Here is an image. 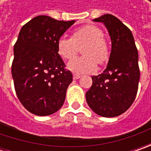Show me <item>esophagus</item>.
Instances as JSON below:
<instances>
[{
  "label": "esophagus",
  "mask_w": 151,
  "mask_h": 151,
  "mask_svg": "<svg viewBox=\"0 0 151 151\" xmlns=\"http://www.w3.org/2000/svg\"><path fill=\"white\" fill-rule=\"evenodd\" d=\"M81 75H78V74H73V79H75V80H77L81 77Z\"/></svg>",
  "instance_id": "obj_1"
}]
</instances>
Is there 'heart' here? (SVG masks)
<instances>
[{
  "instance_id": "b5f03b06",
  "label": "heart",
  "mask_w": 151,
  "mask_h": 151,
  "mask_svg": "<svg viewBox=\"0 0 151 151\" xmlns=\"http://www.w3.org/2000/svg\"><path fill=\"white\" fill-rule=\"evenodd\" d=\"M104 34L98 27L87 24L76 28L71 38L61 36L57 42L59 55L65 60L74 58L78 47H82L81 54L84 56L76 58L68 63V69L76 74L94 72L96 70V63L104 65L109 59V48Z\"/></svg>"
}]
</instances>
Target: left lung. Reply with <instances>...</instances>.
I'll list each match as a JSON object with an SVG mask.
<instances>
[{
  "mask_svg": "<svg viewBox=\"0 0 151 151\" xmlns=\"http://www.w3.org/2000/svg\"><path fill=\"white\" fill-rule=\"evenodd\" d=\"M108 30L112 50L106 70L92 76V85L86 93L91 109L96 114L113 118L126 112L136 97L140 76L138 50L130 29L111 14L94 19Z\"/></svg>",
  "mask_w": 151,
  "mask_h": 151,
  "instance_id": "8db88e82",
  "label": "left lung"
}]
</instances>
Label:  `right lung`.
<instances>
[{
  "instance_id": "add662e5",
  "label": "right lung",
  "mask_w": 151,
  "mask_h": 151,
  "mask_svg": "<svg viewBox=\"0 0 151 151\" xmlns=\"http://www.w3.org/2000/svg\"><path fill=\"white\" fill-rule=\"evenodd\" d=\"M74 22L38 16L22 27L14 44L15 91L23 107L35 115L53 114L64 104L73 77L58 54L57 42Z\"/></svg>"
}]
</instances>
